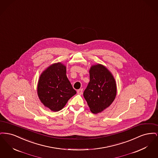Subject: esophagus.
Masks as SVG:
<instances>
[{"instance_id":"obj_1","label":"esophagus","mask_w":158,"mask_h":158,"mask_svg":"<svg viewBox=\"0 0 158 158\" xmlns=\"http://www.w3.org/2000/svg\"><path fill=\"white\" fill-rule=\"evenodd\" d=\"M77 93L78 95H82L83 93V89H79V90L77 91Z\"/></svg>"}]
</instances>
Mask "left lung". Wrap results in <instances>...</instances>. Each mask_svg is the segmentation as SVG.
I'll return each mask as SVG.
<instances>
[{
  "label": "left lung",
  "mask_w": 158,
  "mask_h": 158,
  "mask_svg": "<svg viewBox=\"0 0 158 158\" xmlns=\"http://www.w3.org/2000/svg\"><path fill=\"white\" fill-rule=\"evenodd\" d=\"M89 72L90 81L83 97L90 111L98 114L113 103L117 95V84L112 73L101 64L92 65Z\"/></svg>",
  "instance_id": "left-lung-1"
}]
</instances>
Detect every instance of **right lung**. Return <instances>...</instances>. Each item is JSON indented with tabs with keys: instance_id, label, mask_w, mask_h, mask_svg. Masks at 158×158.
<instances>
[{
	"instance_id": "obj_1",
	"label": "right lung",
	"mask_w": 158,
	"mask_h": 158,
	"mask_svg": "<svg viewBox=\"0 0 158 158\" xmlns=\"http://www.w3.org/2000/svg\"><path fill=\"white\" fill-rule=\"evenodd\" d=\"M76 94L66 76V66L53 63L41 73L37 85V94L41 102L51 111L63 109L69 99Z\"/></svg>"
}]
</instances>
